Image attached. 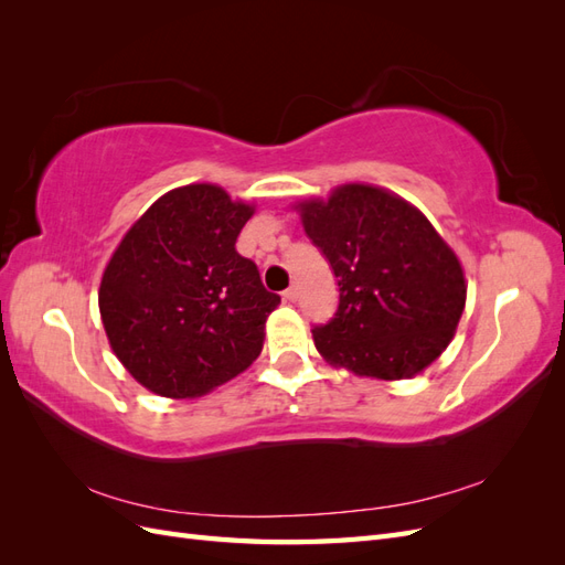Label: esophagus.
I'll list each match as a JSON object with an SVG mask.
<instances>
[{"label": "esophagus", "instance_id": "1", "mask_svg": "<svg viewBox=\"0 0 565 565\" xmlns=\"http://www.w3.org/2000/svg\"><path fill=\"white\" fill-rule=\"evenodd\" d=\"M297 297H299V289L292 285V287H287L285 292H282V299L285 301H297Z\"/></svg>", "mask_w": 565, "mask_h": 565}]
</instances>
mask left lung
Listing matches in <instances>:
<instances>
[{
    "instance_id": "left-lung-1",
    "label": "left lung",
    "mask_w": 565,
    "mask_h": 565,
    "mask_svg": "<svg viewBox=\"0 0 565 565\" xmlns=\"http://www.w3.org/2000/svg\"><path fill=\"white\" fill-rule=\"evenodd\" d=\"M299 212L339 285L334 318L313 328L324 361L386 382L431 365L455 337L467 282L429 218L367 183L299 202Z\"/></svg>"
}]
</instances>
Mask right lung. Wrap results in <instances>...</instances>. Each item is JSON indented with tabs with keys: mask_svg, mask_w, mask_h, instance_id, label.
<instances>
[{
	"mask_svg": "<svg viewBox=\"0 0 565 565\" xmlns=\"http://www.w3.org/2000/svg\"><path fill=\"white\" fill-rule=\"evenodd\" d=\"M254 214L214 183L164 193L104 270L100 320L119 363L164 398H195L245 372L280 297L235 241Z\"/></svg>",
	"mask_w": 565,
	"mask_h": 565,
	"instance_id": "obj_1",
	"label": "right lung"
}]
</instances>
